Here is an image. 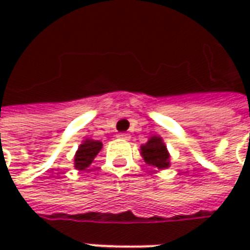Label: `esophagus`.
I'll return each mask as SVG.
<instances>
[{
	"mask_svg": "<svg viewBox=\"0 0 250 250\" xmlns=\"http://www.w3.org/2000/svg\"><path fill=\"white\" fill-rule=\"evenodd\" d=\"M116 138H119V139H125V141H128L130 139V135L128 134H125V132H120L116 135Z\"/></svg>",
	"mask_w": 250,
	"mask_h": 250,
	"instance_id": "1",
	"label": "esophagus"
}]
</instances>
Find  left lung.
<instances>
[{"instance_id":"obj_1","label":"left lung","mask_w":250,"mask_h":250,"mask_svg":"<svg viewBox=\"0 0 250 250\" xmlns=\"http://www.w3.org/2000/svg\"><path fill=\"white\" fill-rule=\"evenodd\" d=\"M141 154L147 165L155 166L159 170H165L170 166V155L161 136H151L146 145H142Z\"/></svg>"}]
</instances>
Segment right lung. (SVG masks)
<instances>
[{
    "label": "right lung",
    "instance_id": "1",
    "mask_svg": "<svg viewBox=\"0 0 250 250\" xmlns=\"http://www.w3.org/2000/svg\"><path fill=\"white\" fill-rule=\"evenodd\" d=\"M103 143L100 141H92V139H85L77 148L75 154V167L77 170H84L88 167L95 157L98 155L99 151L102 150Z\"/></svg>",
    "mask_w": 250,
    "mask_h": 250
}]
</instances>
